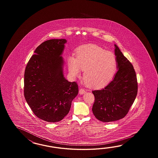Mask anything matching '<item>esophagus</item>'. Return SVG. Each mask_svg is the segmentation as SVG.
I'll use <instances>...</instances> for the list:
<instances>
[{
	"label": "esophagus",
	"mask_w": 158,
	"mask_h": 158,
	"mask_svg": "<svg viewBox=\"0 0 158 158\" xmlns=\"http://www.w3.org/2000/svg\"><path fill=\"white\" fill-rule=\"evenodd\" d=\"M79 93L80 94H84L86 93V90L84 89V88H81L79 90Z\"/></svg>",
	"instance_id": "1"
}]
</instances>
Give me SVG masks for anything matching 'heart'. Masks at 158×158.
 <instances>
[{"label": "heart", "mask_w": 158, "mask_h": 158, "mask_svg": "<svg viewBox=\"0 0 158 158\" xmlns=\"http://www.w3.org/2000/svg\"><path fill=\"white\" fill-rule=\"evenodd\" d=\"M68 66L72 77L80 76L83 70L85 81L91 87H100L114 77L117 60L111 52L95 45H86L78 48L76 57H68Z\"/></svg>", "instance_id": "1"}]
</instances>
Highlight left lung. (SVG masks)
Returning <instances> with one entry per match:
<instances>
[{"instance_id":"1","label":"left lung","mask_w":158,"mask_h":158,"mask_svg":"<svg viewBox=\"0 0 158 158\" xmlns=\"http://www.w3.org/2000/svg\"><path fill=\"white\" fill-rule=\"evenodd\" d=\"M114 47L117 73L107 86L92 91L95 97L92 111L95 117L103 122L124 118L137 94V79L133 66L116 44Z\"/></svg>"}]
</instances>
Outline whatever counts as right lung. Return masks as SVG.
<instances>
[{
  "label": "right lung",
  "mask_w": 158,
  "mask_h": 158,
  "mask_svg": "<svg viewBox=\"0 0 158 158\" xmlns=\"http://www.w3.org/2000/svg\"><path fill=\"white\" fill-rule=\"evenodd\" d=\"M67 40L53 39L40 44L30 57L24 73V97L37 118L55 123L69 113L78 93L76 82L64 77L61 55Z\"/></svg>",
  "instance_id": "right-lung-1"
}]
</instances>
